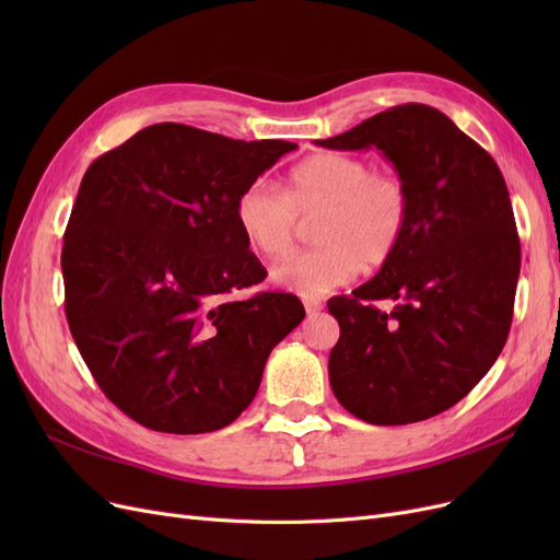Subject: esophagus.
I'll use <instances>...</instances> for the list:
<instances>
[{"label": "esophagus", "mask_w": 560, "mask_h": 560, "mask_svg": "<svg viewBox=\"0 0 560 560\" xmlns=\"http://www.w3.org/2000/svg\"><path fill=\"white\" fill-rule=\"evenodd\" d=\"M303 306H306L308 315H313V313L322 311V301L319 299H306V301H303Z\"/></svg>", "instance_id": "esophagus-1"}]
</instances>
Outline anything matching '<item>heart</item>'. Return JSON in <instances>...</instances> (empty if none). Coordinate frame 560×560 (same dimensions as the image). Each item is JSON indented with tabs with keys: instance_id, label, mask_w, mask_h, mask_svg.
Returning <instances> with one entry per match:
<instances>
[{
	"instance_id": "obj_1",
	"label": "heart",
	"mask_w": 560,
	"mask_h": 560,
	"mask_svg": "<svg viewBox=\"0 0 560 560\" xmlns=\"http://www.w3.org/2000/svg\"><path fill=\"white\" fill-rule=\"evenodd\" d=\"M317 213V247L292 254L270 270L276 284L306 299L350 282L360 268L376 270L393 259L409 229L411 196L399 175L325 151L292 167L287 191L254 179L235 200V222L249 247L266 259L292 249L299 214Z\"/></svg>"
}]
</instances>
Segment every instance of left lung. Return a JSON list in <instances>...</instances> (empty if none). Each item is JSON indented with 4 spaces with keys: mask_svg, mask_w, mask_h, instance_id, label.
<instances>
[{
    "mask_svg": "<svg viewBox=\"0 0 560 560\" xmlns=\"http://www.w3.org/2000/svg\"><path fill=\"white\" fill-rule=\"evenodd\" d=\"M315 144L376 147L411 196L395 257L327 303L341 327L329 354L334 395L371 425L428 420L488 374L510 336L521 243L504 177L446 114L416 103Z\"/></svg>",
    "mask_w": 560,
    "mask_h": 560,
    "instance_id": "left-lung-1",
    "label": "left lung"
}]
</instances>
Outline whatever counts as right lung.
I'll return each instance as SVG.
<instances>
[{
    "label": "right lung",
    "instance_id": "add662e5",
    "mask_svg": "<svg viewBox=\"0 0 560 560\" xmlns=\"http://www.w3.org/2000/svg\"><path fill=\"white\" fill-rule=\"evenodd\" d=\"M294 149L156 124L83 175L60 259L65 315L100 389L140 425H231L306 315L284 292L226 299L266 278L235 200Z\"/></svg>",
    "mask_w": 560,
    "mask_h": 560
}]
</instances>
